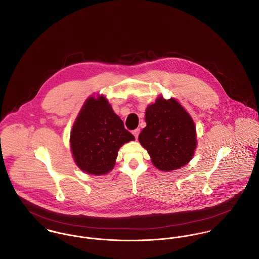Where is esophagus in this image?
I'll use <instances>...</instances> for the list:
<instances>
[{
	"mask_svg": "<svg viewBox=\"0 0 259 259\" xmlns=\"http://www.w3.org/2000/svg\"><path fill=\"white\" fill-rule=\"evenodd\" d=\"M133 134H134L135 138L138 139V137H139V135H140V128H136L135 131H133Z\"/></svg>",
	"mask_w": 259,
	"mask_h": 259,
	"instance_id": "esophagus-1",
	"label": "esophagus"
}]
</instances>
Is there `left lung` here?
<instances>
[{
	"label": "left lung",
	"instance_id": "8db88e82",
	"mask_svg": "<svg viewBox=\"0 0 259 259\" xmlns=\"http://www.w3.org/2000/svg\"><path fill=\"white\" fill-rule=\"evenodd\" d=\"M147 126L139 136L151 161L158 169L169 171L185 165L196 148L195 125L175 100L158 98L146 111Z\"/></svg>",
	"mask_w": 259,
	"mask_h": 259
}]
</instances>
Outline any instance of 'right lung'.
Returning a JSON list of instances; mask_svg holds the SVG:
<instances>
[{
  "label": "right lung",
  "mask_w": 259,
  "mask_h": 259,
  "mask_svg": "<svg viewBox=\"0 0 259 259\" xmlns=\"http://www.w3.org/2000/svg\"><path fill=\"white\" fill-rule=\"evenodd\" d=\"M135 137L124 128L106 98L88 99L71 133V148L76 165L91 175L108 174L119 148Z\"/></svg>",
  "instance_id": "obj_1"
}]
</instances>
